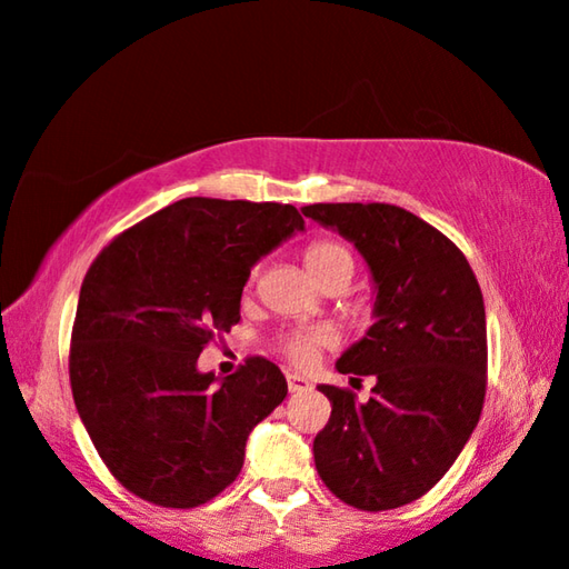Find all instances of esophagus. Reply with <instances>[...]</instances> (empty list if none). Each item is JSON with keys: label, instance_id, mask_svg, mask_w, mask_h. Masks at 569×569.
I'll return each instance as SVG.
<instances>
[{"label": "esophagus", "instance_id": "esophagus-1", "mask_svg": "<svg viewBox=\"0 0 569 569\" xmlns=\"http://www.w3.org/2000/svg\"><path fill=\"white\" fill-rule=\"evenodd\" d=\"M286 380H289V390H291V392H301V390L312 388L307 377H301V375H289V377H286Z\"/></svg>", "mask_w": 569, "mask_h": 569}]
</instances>
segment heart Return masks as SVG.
<instances>
[{
    "mask_svg": "<svg viewBox=\"0 0 569 569\" xmlns=\"http://www.w3.org/2000/svg\"><path fill=\"white\" fill-rule=\"evenodd\" d=\"M305 264L309 272L325 283L336 272H353V254L343 241L338 239H315L305 249ZM257 272H249V283H252ZM336 343V332L330 328H293L283 330L276 340L278 351L289 359L293 367H312L325 348Z\"/></svg>",
    "mask_w": 569,
    "mask_h": 569,
    "instance_id": "obj_1",
    "label": "heart"
}]
</instances>
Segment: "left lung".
Here are the masks:
<instances>
[{"instance_id": "left-lung-1", "label": "left lung", "mask_w": 569, "mask_h": 569, "mask_svg": "<svg viewBox=\"0 0 569 569\" xmlns=\"http://www.w3.org/2000/svg\"><path fill=\"white\" fill-rule=\"evenodd\" d=\"M301 213L353 241L377 283L375 317L338 359L340 375H375L372 398L320 385L330 421L315 466L340 502L396 510L450 471L487 396V312L466 254L388 202H317ZM356 380V377H353Z\"/></svg>"}]
</instances>
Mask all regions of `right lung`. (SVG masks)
I'll use <instances>...</instances> for the list:
<instances>
[{"instance_id": "1", "label": "right lung", "mask_w": 569, "mask_h": 569, "mask_svg": "<svg viewBox=\"0 0 569 569\" xmlns=\"http://www.w3.org/2000/svg\"><path fill=\"white\" fill-rule=\"evenodd\" d=\"M301 229L293 206L187 197L113 237L88 268L72 398L98 456L134 497L187 510L239 476L249 431L289 385L264 356L221 382L197 372V356L239 322L249 268Z\"/></svg>"}]
</instances>
